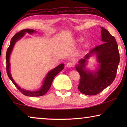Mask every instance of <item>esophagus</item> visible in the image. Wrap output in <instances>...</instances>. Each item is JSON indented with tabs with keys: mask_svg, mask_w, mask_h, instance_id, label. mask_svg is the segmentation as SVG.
<instances>
[{
	"mask_svg": "<svg viewBox=\"0 0 127 127\" xmlns=\"http://www.w3.org/2000/svg\"><path fill=\"white\" fill-rule=\"evenodd\" d=\"M74 65V63H72V62H68V63L66 64V66L68 68H72Z\"/></svg>",
	"mask_w": 127,
	"mask_h": 127,
	"instance_id": "34e87169",
	"label": "esophagus"
}]
</instances>
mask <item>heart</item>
<instances>
[{
  "instance_id": "1",
  "label": "heart",
  "mask_w": 127,
  "mask_h": 127,
  "mask_svg": "<svg viewBox=\"0 0 127 127\" xmlns=\"http://www.w3.org/2000/svg\"><path fill=\"white\" fill-rule=\"evenodd\" d=\"M77 41L78 42H81L83 41V38L82 37H79L77 39Z\"/></svg>"
}]
</instances>
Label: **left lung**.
<instances>
[{
	"label": "left lung",
	"mask_w": 127,
	"mask_h": 127,
	"mask_svg": "<svg viewBox=\"0 0 127 127\" xmlns=\"http://www.w3.org/2000/svg\"><path fill=\"white\" fill-rule=\"evenodd\" d=\"M101 28L102 44L96 46L79 61L76 66L80 75L78 90L86 95H96L110 85L117 74L120 57L118 44L115 37L104 28ZM97 55L100 68L94 74L85 70V62L92 53Z\"/></svg>",
	"instance_id": "obj_1"
}]
</instances>
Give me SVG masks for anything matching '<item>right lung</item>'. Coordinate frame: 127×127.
<instances>
[{"label": "right lung", "instance_id": "1", "mask_svg": "<svg viewBox=\"0 0 127 127\" xmlns=\"http://www.w3.org/2000/svg\"><path fill=\"white\" fill-rule=\"evenodd\" d=\"M35 32V30H30V29H25L20 31L18 32H17L16 34H15L13 37L12 38L11 41H10V45L8 47L7 49V53H6V62H7V66H6V69H7V73L8 76L9 77V79L11 80L13 83L14 85L17 89L20 91L21 93L24 95L27 96H31V97H37V96H43L45 94L48 90L50 89V87L51 85V83L53 82V79L54 77L57 76L59 73L63 69L64 65L63 64H61L57 66V67L55 68L54 69L50 70L49 72L46 77L45 81L44 82V85L40 90L37 91H26L23 89H21V88L17 85L16 82L14 81L13 79L12 78L11 74L10 73V63H9V57L11 53L12 49L13 48V46L17 40L20 39L21 37H22L25 33H29V34H32Z\"/></svg>", "mask_w": 127, "mask_h": 127}]
</instances>
